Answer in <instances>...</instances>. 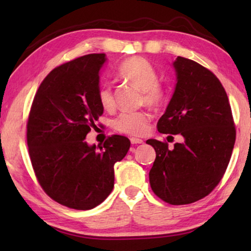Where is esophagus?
<instances>
[{
  "mask_svg": "<svg viewBox=\"0 0 251 251\" xmlns=\"http://www.w3.org/2000/svg\"><path fill=\"white\" fill-rule=\"evenodd\" d=\"M130 143L133 144V145H134V144H143V143H144V141H143V139H141V138L131 137V138H130Z\"/></svg>",
  "mask_w": 251,
  "mask_h": 251,
  "instance_id": "obj_1",
  "label": "esophagus"
}]
</instances>
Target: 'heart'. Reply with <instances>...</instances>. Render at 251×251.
Listing matches in <instances>:
<instances>
[{"instance_id":"b5f03b06","label":"heart","mask_w":251,"mask_h":251,"mask_svg":"<svg viewBox=\"0 0 251 251\" xmlns=\"http://www.w3.org/2000/svg\"><path fill=\"white\" fill-rule=\"evenodd\" d=\"M120 77L133 83L143 91V100L147 105L157 106L164 100V91L158 84V75L147 59L133 56L126 58L117 70ZM101 107L110 110L115 106V100L109 84L103 83L97 92ZM151 114L145 110L142 112L122 113L115 121V128L121 133L142 136L148 130Z\"/></svg>"}]
</instances>
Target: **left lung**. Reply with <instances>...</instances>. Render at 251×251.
Segmentation results:
<instances>
[{"label":"left lung","instance_id":"left-lung-1","mask_svg":"<svg viewBox=\"0 0 251 251\" xmlns=\"http://www.w3.org/2000/svg\"><path fill=\"white\" fill-rule=\"evenodd\" d=\"M176 86L157 128L180 134L184 142L148 139L156 151L150 172L152 192L171 205L206 197L222 180L236 141L230 104L220 80L206 67L178 56L173 63Z\"/></svg>","mask_w":251,"mask_h":251}]
</instances>
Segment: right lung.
Returning <instances> with one entry per match:
<instances>
[{
  "instance_id": "add662e5",
  "label": "right lung",
  "mask_w": 251,
  "mask_h": 251,
  "mask_svg": "<svg viewBox=\"0 0 251 251\" xmlns=\"http://www.w3.org/2000/svg\"><path fill=\"white\" fill-rule=\"evenodd\" d=\"M105 54H88L54 69L41 83L27 121L31 163L53 201L77 210L103 202L114 187V165L130 147L113 135L97 151L85 137L103 114L97 96Z\"/></svg>"
}]
</instances>
